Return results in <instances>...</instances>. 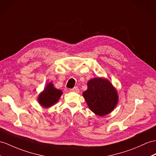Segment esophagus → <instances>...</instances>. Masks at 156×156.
Segmentation results:
<instances>
[{
	"instance_id": "1",
	"label": "esophagus",
	"mask_w": 156,
	"mask_h": 156,
	"mask_svg": "<svg viewBox=\"0 0 156 156\" xmlns=\"http://www.w3.org/2000/svg\"><path fill=\"white\" fill-rule=\"evenodd\" d=\"M70 90H71V91H72V92L79 93V89L77 87H73V89H71Z\"/></svg>"
}]
</instances>
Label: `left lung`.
<instances>
[{"mask_svg":"<svg viewBox=\"0 0 156 156\" xmlns=\"http://www.w3.org/2000/svg\"><path fill=\"white\" fill-rule=\"evenodd\" d=\"M83 95L89 108L100 116H105L115 108L118 102V94L108 80L92 79L87 83V89Z\"/></svg>","mask_w":156,"mask_h":156,"instance_id":"8db88e82","label":"left lung"}]
</instances>
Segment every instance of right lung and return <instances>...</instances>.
<instances>
[{
  "instance_id": "right-lung-1",
  "label": "right lung",
  "mask_w": 156,
  "mask_h": 156,
  "mask_svg": "<svg viewBox=\"0 0 156 156\" xmlns=\"http://www.w3.org/2000/svg\"><path fill=\"white\" fill-rule=\"evenodd\" d=\"M62 94V90L54 88L52 83H49L40 94L38 101L41 106L49 107L58 101Z\"/></svg>"
}]
</instances>
